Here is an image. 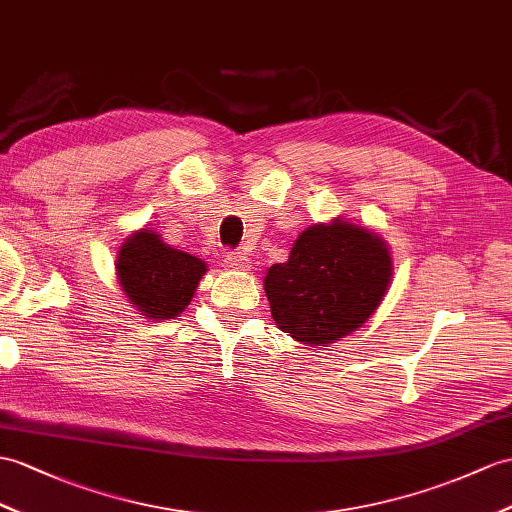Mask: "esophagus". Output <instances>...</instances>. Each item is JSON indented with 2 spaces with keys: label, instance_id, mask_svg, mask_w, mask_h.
Returning <instances> with one entry per match:
<instances>
[{
  "label": "esophagus",
  "instance_id": "esophagus-1",
  "mask_svg": "<svg viewBox=\"0 0 512 512\" xmlns=\"http://www.w3.org/2000/svg\"><path fill=\"white\" fill-rule=\"evenodd\" d=\"M223 263H226V267H230V269H241V271L249 269V258L241 252H228L226 256H223Z\"/></svg>",
  "mask_w": 512,
  "mask_h": 512
}]
</instances>
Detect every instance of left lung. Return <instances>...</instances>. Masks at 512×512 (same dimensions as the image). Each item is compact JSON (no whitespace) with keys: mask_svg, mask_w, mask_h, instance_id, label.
I'll list each match as a JSON object with an SVG mask.
<instances>
[{"mask_svg":"<svg viewBox=\"0 0 512 512\" xmlns=\"http://www.w3.org/2000/svg\"><path fill=\"white\" fill-rule=\"evenodd\" d=\"M391 265L380 236L350 221L308 228L297 236L289 260L267 271L273 321L308 345L339 341L376 313Z\"/></svg>","mask_w":512,"mask_h":512,"instance_id":"left-lung-1","label":"left lung"}]
</instances>
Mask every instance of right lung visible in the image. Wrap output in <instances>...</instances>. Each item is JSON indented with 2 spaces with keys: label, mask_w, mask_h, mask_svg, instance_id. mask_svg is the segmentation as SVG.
<instances>
[{
  "label": "right lung",
  "mask_w": 512,
  "mask_h": 512,
  "mask_svg": "<svg viewBox=\"0 0 512 512\" xmlns=\"http://www.w3.org/2000/svg\"><path fill=\"white\" fill-rule=\"evenodd\" d=\"M206 273L202 260L178 252L152 230L128 236L117 258V276L130 302L152 319H173L191 304Z\"/></svg>",
  "instance_id": "1"
}]
</instances>
